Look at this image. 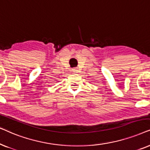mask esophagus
I'll return each instance as SVG.
<instances>
[{
  "mask_svg": "<svg viewBox=\"0 0 150 150\" xmlns=\"http://www.w3.org/2000/svg\"><path fill=\"white\" fill-rule=\"evenodd\" d=\"M72 71H73V73H78V68H74V69H73V70H72Z\"/></svg>",
  "mask_w": 150,
  "mask_h": 150,
  "instance_id": "obj_1",
  "label": "esophagus"
}]
</instances>
